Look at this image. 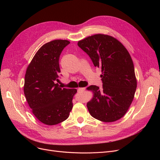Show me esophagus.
Returning <instances> with one entry per match:
<instances>
[{"label":"esophagus","mask_w":160,"mask_h":160,"mask_svg":"<svg viewBox=\"0 0 160 160\" xmlns=\"http://www.w3.org/2000/svg\"><path fill=\"white\" fill-rule=\"evenodd\" d=\"M85 89H86L85 88H78V89H77V91H83Z\"/></svg>","instance_id":"obj_1"}]
</instances>
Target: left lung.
<instances>
[{
  "label": "left lung",
  "mask_w": 160,
  "mask_h": 160,
  "mask_svg": "<svg viewBox=\"0 0 160 160\" xmlns=\"http://www.w3.org/2000/svg\"><path fill=\"white\" fill-rule=\"evenodd\" d=\"M95 67L101 69L102 88L91 85L94 95L87 103L92 117L103 122H113L126 113L137 88L133 62L129 52L115 38L97 34L77 43Z\"/></svg>",
  "instance_id": "8db88e82"
}]
</instances>
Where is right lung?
<instances>
[{
  "label": "right lung",
  "instance_id": "add662e5",
  "mask_svg": "<svg viewBox=\"0 0 160 160\" xmlns=\"http://www.w3.org/2000/svg\"><path fill=\"white\" fill-rule=\"evenodd\" d=\"M69 43L61 39L43 45L27 69L24 93L34 115L45 125L62 122L72 108L77 89L62 88L57 83L61 72V53Z\"/></svg>",
  "mask_w": 160,
  "mask_h": 160
}]
</instances>
